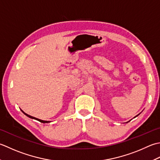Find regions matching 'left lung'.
Listing matches in <instances>:
<instances>
[{
	"label": "left lung",
	"instance_id": "obj_1",
	"mask_svg": "<svg viewBox=\"0 0 160 160\" xmlns=\"http://www.w3.org/2000/svg\"><path fill=\"white\" fill-rule=\"evenodd\" d=\"M140 113H141V112H140ZM140 113H139V114H140ZM137 115V116H136V117H138V115Z\"/></svg>",
	"mask_w": 160,
	"mask_h": 160
}]
</instances>
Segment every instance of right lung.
Returning <instances> with one entry per match:
<instances>
[{
  "label": "right lung",
  "mask_w": 160,
  "mask_h": 160,
  "mask_svg": "<svg viewBox=\"0 0 160 160\" xmlns=\"http://www.w3.org/2000/svg\"><path fill=\"white\" fill-rule=\"evenodd\" d=\"M21 111L23 112L25 115L27 116V117H30V118H31V119H36V120H37V121H38V122H41V123H49V122H50V121H44V120H41V119H37V118H36V117H32V116H30V115H28V114H26L25 112H24L23 111H22V110L21 109Z\"/></svg>",
  "instance_id": "1"
}]
</instances>
